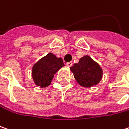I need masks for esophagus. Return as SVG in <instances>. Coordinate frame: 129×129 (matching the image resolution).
<instances>
[{"mask_svg": "<svg viewBox=\"0 0 129 129\" xmlns=\"http://www.w3.org/2000/svg\"><path fill=\"white\" fill-rule=\"evenodd\" d=\"M68 67H71L72 65H73V62L72 61H70V62H67L66 64H65Z\"/></svg>", "mask_w": 129, "mask_h": 129, "instance_id": "obj_1", "label": "esophagus"}]
</instances>
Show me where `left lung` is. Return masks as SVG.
Listing matches in <instances>:
<instances>
[{
	"label": "left lung",
	"mask_w": 129,
	"mask_h": 129,
	"mask_svg": "<svg viewBox=\"0 0 129 129\" xmlns=\"http://www.w3.org/2000/svg\"><path fill=\"white\" fill-rule=\"evenodd\" d=\"M70 69L73 73L75 81L83 88L96 86L102 79V68L88 55L80 58L79 61Z\"/></svg>",
	"instance_id": "left-lung-1"
}]
</instances>
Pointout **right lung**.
Segmentation results:
<instances>
[{
	"label": "right lung",
	"mask_w": 129,
	"mask_h": 129,
	"mask_svg": "<svg viewBox=\"0 0 129 129\" xmlns=\"http://www.w3.org/2000/svg\"><path fill=\"white\" fill-rule=\"evenodd\" d=\"M64 66L61 57H56L50 52L35 63L32 68V77L36 86L41 88L48 86L56 72Z\"/></svg>",
	"instance_id": "right-lung-1"
}]
</instances>
